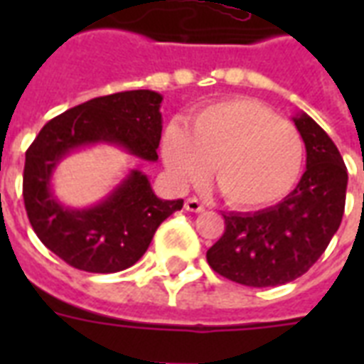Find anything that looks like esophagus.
I'll use <instances>...</instances> for the list:
<instances>
[{
	"instance_id": "esophagus-1",
	"label": "esophagus",
	"mask_w": 364,
	"mask_h": 364,
	"mask_svg": "<svg viewBox=\"0 0 364 364\" xmlns=\"http://www.w3.org/2000/svg\"><path fill=\"white\" fill-rule=\"evenodd\" d=\"M185 210L193 211V213H200V211H204V204L198 198H187L185 200Z\"/></svg>"
}]
</instances>
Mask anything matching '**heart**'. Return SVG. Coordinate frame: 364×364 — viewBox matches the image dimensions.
I'll return each instance as SVG.
<instances>
[{
  "mask_svg": "<svg viewBox=\"0 0 364 364\" xmlns=\"http://www.w3.org/2000/svg\"><path fill=\"white\" fill-rule=\"evenodd\" d=\"M162 159L183 187L205 181L213 164V181L228 204L260 208L294 187L304 164V141L296 126L270 107L236 98L205 105L188 126L170 122Z\"/></svg>",
  "mask_w": 364,
  "mask_h": 364,
  "instance_id": "1",
  "label": "heart"
}]
</instances>
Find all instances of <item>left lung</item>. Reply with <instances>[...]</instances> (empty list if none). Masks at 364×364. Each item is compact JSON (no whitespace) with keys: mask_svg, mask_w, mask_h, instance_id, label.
<instances>
[{"mask_svg":"<svg viewBox=\"0 0 364 364\" xmlns=\"http://www.w3.org/2000/svg\"><path fill=\"white\" fill-rule=\"evenodd\" d=\"M306 145V171L279 204L223 213L225 234L208 249L217 274L247 287H276L310 270L338 230L348 171L327 132L306 113L293 117Z\"/></svg>","mask_w":364,"mask_h":364,"instance_id":"left-lung-1","label":"left lung"}]
</instances>
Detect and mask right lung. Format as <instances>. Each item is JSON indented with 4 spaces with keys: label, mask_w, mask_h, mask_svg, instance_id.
I'll list each match as a JSON object with an SVG mask.
<instances>
[{
    "label": "right lung",
    "mask_w": 364,
    "mask_h": 364,
    "mask_svg": "<svg viewBox=\"0 0 364 364\" xmlns=\"http://www.w3.org/2000/svg\"><path fill=\"white\" fill-rule=\"evenodd\" d=\"M162 96L128 90L88 100L54 117L26 151L24 205L37 238L79 270L113 274L136 264L160 223L181 210L183 200H162L139 170L90 208H65L54 196L53 173L70 153L109 143L137 159L156 162L162 136Z\"/></svg>",
    "instance_id": "1"
}]
</instances>
